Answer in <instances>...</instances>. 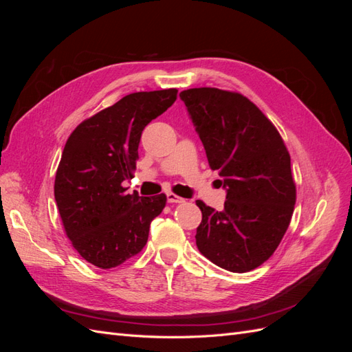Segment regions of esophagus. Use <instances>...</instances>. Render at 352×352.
<instances>
[{
  "mask_svg": "<svg viewBox=\"0 0 352 352\" xmlns=\"http://www.w3.org/2000/svg\"><path fill=\"white\" fill-rule=\"evenodd\" d=\"M167 201L168 202H175V204H182V202H185V199L182 197H177L173 192H168L167 194Z\"/></svg>",
  "mask_w": 352,
  "mask_h": 352,
  "instance_id": "34e87169",
  "label": "esophagus"
}]
</instances>
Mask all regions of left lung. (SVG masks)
Returning <instances> with one entry per match:
<instances>
[{"label": "left lung", "instance_id": "obj_1", "mask_svg": "<svg viewBox=\"0 0 352 352\" xmlns=\"http://www.w3.org/2000/svg\"><path fill=\"white\" fill-rule=\"evenodd\" d=\"M211 170L226 188L225 208L201 199L199 252L219 267L245 273L267 261L289 226L296 201L291 155L274 124L239 92H180Z\"/></svg>", "mask_w": 352, "mask_h": 352}]
</instances>
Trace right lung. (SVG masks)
Returning <instances> with one entry per match:
<instances>
[{"label":"right lung","mask_w":352,"mask_h":352,"mask_svg":"<svg viewBox=\"0 0 352 352\" xmlns=\"http://www.w3.org/2000/svg\"><path fill=\"white\" fill-rule=\"evenodd\" d=\"M177 98V89L133 92L83 120L63 150L54 197L67 238L83 260L113 269L140 254L166 195L126 194L144 127Z\"/></svg>","instance_id":"1"}]
</instances>
